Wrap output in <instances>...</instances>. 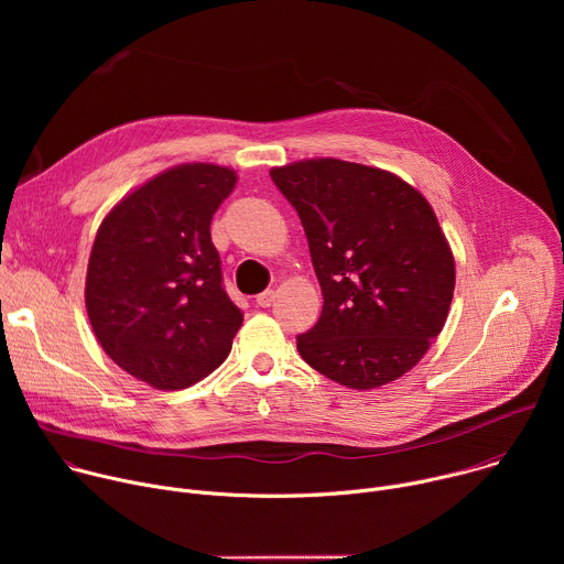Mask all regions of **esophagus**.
<instances>
[{
	"label": "esophagus",
	"instance_id": "1",
	"mask_svg": "<svg viewBox=\"0 0 564 564\" xmlns=\"http://www.w3.org/2000/svg\"><path fill=\"white\" fill-rule=\"evenodd\" d=\"M274 303V290H265L257 296V305L259 307H270Z\"/></svg>",
	"mask_w": 564,
	"mask_h": 564
}]
</instances>
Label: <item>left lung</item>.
I'll return each mask as SVG.
<instances>
[{"label":"left lung","instance_id":"1","mask_svg":"<svg viewBox=\"0 0 564 564\" xmlns=\"http://www.w3.org/2000/svg\"><path fill=\"white\" fill-rule=\"evenodd\" d=\"M296 209L324 294L296 350L328 379L379 388L409 372L442 333L455 261L429 200L390 172L337 158L270 172Z\"/></svg>","mask_w":564,"mask_h":564}]
</instances>
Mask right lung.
Segmentation results:
<instances>
[{"label":"right lung","mask_w":564,"mask_h":564,"mask_svg":"<svg viewBox=\"0 0 564 564\" xmlns=\"http://www.w3.org/2000/svg\"><path fill=\"white\" fill-rule=\"evenodd\" d=\"M236 174L178 165L102 220L87 270V312L105 352L160 390L187 388L231 350L243 312L227 296L212 216Z\"/></svg>","instance_id":"right-lung-1"}]
</instances>
